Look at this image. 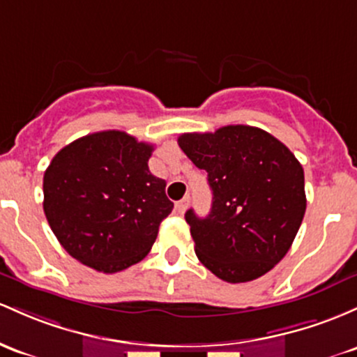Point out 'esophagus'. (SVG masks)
Masks as SVG:
<instances>
[{"mask_svg": "<svg viewBox=\"0 0 357 357\" xmlns=\"http://www.w3.org/2000/svg\"><path fill=\"white\" fill-rule=\"evenodd\" d=\"M188 206H190V197H185L181 202L176 203V210H178V213H185Z\"/></svg>", "mask_w": 357, "mask_h": 357, "instance_id": "1", "label": "esophagus"}]
</instances>
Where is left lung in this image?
Segmentation results:
<instances>
[{"label":"left lung","instance_id":"obj_1","mask_svg":"<svg viewBox=\"0 0 357 357\" xmlns=\"http://www.w3.org/2000/svg\"><path fill=\"white\" fill-rule=\"evenodd\" d=\"M179 147L208 172V217L186 211L199 262L229 283L271 271L291 248L307 208L303 167L283 142L249 125L183 134Z\"/></svg>","mask_w":357,"mask_h":357}]
</instances>
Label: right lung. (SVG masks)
<instances>
[{
  "instance_id": "right-lung-1",
  "label": "right lung",
  "mask_w": 357,
  "mask_h": 357,
  "mask_svg": "<svg viewBox=\"0 0 357 357\" xmlns=\"http://www.w3.org/2000/svg\"><path fill=\"white\" fill-rule=\"evenodd\" d=\"M154 146L120 130L81 137L44 174V211L74 259L100 273L142 261L172 210L166 181L149 171Z\"/></svg>"
}]
</instances>
